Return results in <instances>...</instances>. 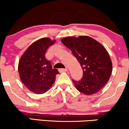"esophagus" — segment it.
Instances as JSON below:
<instances>
[{"label":"esophagus","mask_w":129,"mask_h":129,"mask_svg":"<svg viewBox=\"0 0 129 129\" xmlns=\"http://www.w3.org/2000/svg\"><path fill=\"white\" fill-rule=\"evenodd\" d=\"M59 70L60 72H67L68 69H60Z\"/></svg>","instance_id":"34e87169"}]
</instances>
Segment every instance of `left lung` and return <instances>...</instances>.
I'll return each instance as SVG.
<instances>
[{
  "mask_svg": "<svg viewBox=\"0 0 129 129\" xmlns=\"http://www.w3.org/2000/svg\"><path fill=\"white\" fill-rule=\"evenodd\" d=\"M72 51L83 70L79 81L73 80L78 91L87 95L94 94L107 83L112 72V63L104 47L87 36L67 37L61 39Z\"/></svg>",
  "mask_w": 129,
  "mask_h": 129,
  "instance_id": "left-lung-1",
  "label": "left lung"
}]
</instances>
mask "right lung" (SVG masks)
I'll list each match as a JSON object with an SVG mask.
<instances>
[{
	"label": "right lung",
	"mask_w": 129,
	"mask_h": 129,
	"mask_svg": "<svg viewBox=\"0 0 129 129\" xmlns=\"http://www.w3.org/2000/svg\"><path fill=\"white\" fill-rule=\"evenodd\" d=\"M55 40L44 38L35 41L25 51L19 62L20 80L26 88L36 94L48 91L55 81L57 69H52L51 62L45 58L48 48Z\"/></svg>",
	"instance_id": "add662e5"
}]
</instances>
